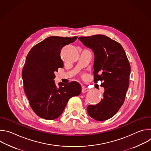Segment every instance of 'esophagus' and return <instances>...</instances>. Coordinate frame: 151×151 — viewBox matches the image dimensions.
Instances as JSON below:
<instances>
[{
    "label": "esophagus",
    "instance_id": "obj_1",
    "mask_svg": "<svg viewBox=\"0 0 151 151\" xmlns=\"http://www.w3.org/2000/svg\"><path fill=\"white\" fill-rule=\"evenodd\" d=\"M88 91H89V89H88V88H85V87H83L82 88V93H87V92H88Z\"/></svg>",
    "mask_w": 151,
    "mask_h": 151
}]
</instances>
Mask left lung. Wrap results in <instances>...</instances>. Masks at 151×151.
Returning <instances> with one entry per match:
<instances>
[{
	"label": "left lung",
	"instance_id": "8db88e82",
	"mask_svg": "<svg viewBox=\"0 0 151 151\" xmlns=\"http://www.w3.org/2000/svg\"><path fill=\"white\" fill-rule=\"evenodd\" d=\"M82 44L94 54V81L102 82L103 99L96 105L87 107L88 114L96 121L114 116L124 103L129 86L130 63L119 43L104 35L79 37Z\"/></svg>",
	"mask_w": 151,
	"mask_h": 151
}]
</instances>
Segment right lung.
Masks as SVG:
<instances>
[{
  "mask_svg": "<svg viewBox=\"0 0 151 151\" xmlns=\"http://www.w3.org/2000/svg\"><path fill=\"white\" fill-rule=\"evenodd\" d=\"M77 38L50 36L34 46L27 55L22 71L24 90L32 110L42 118L57 119L69 100L81 92L78 82H60L57 88L54 80V73L63 67L61 49Z\"/></svg>",
  "mask_w": 151,
  "mask_h": 151,
  "instance_id": "1",
  "label": "right lung"
}]
</instances>
